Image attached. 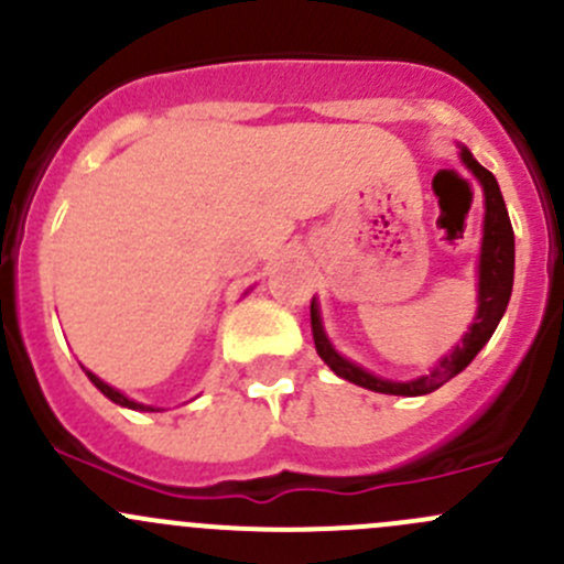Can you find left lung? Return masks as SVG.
Listing matches in <instances>:
<instances>
[{
	"instance_id": "1",
	"label": "left lung",
	"mask_w": 564,
	"mask_h": 564,
	"mask_svg": "<svg viewBox=\"0 0 564 564\" xmlns=\"http://www.w3.org/2000/svg\"><path fill=\"white\" fill-rule=\"evenodd\" d=\"M460 161L477 176L482 185V196H486V220H482V248H480V264H477V316L469 324V333L460 338V344L451 355L442 357L425 377L412 379V382H392V379H382L368 373L366 368L355 366L346 357H340L333 349L329 338L324 335L322 316H318L316 300L311 303V329H314V344L318 357L338 373L340 379L360 388L384 392V395H425V392L440 390L442 384L451 382L458 377L466 366L477 357V351L488 344V338L497 329L499 318L508 311L510 292H513V267H516V240H513V226H510L508 207H505L502 191L497 185V176L471 158L466 147H460Z\"/></svg>"
}]
</instances>
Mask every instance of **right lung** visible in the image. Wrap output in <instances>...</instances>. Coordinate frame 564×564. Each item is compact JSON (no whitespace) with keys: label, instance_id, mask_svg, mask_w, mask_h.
Returning <instances> with one entry per match:
<instances>
[{"label":"right lung","instance_id":"right-lung-1","mask_svg":"<svg viewBox=\"0 0 564 564\" xmlns=\"http://www.w3.org/2000/svg\"><path fill=\"white\" fill-rule=\"evenodd\" d=\"M87 377H89V382L95 384V388H98L100 392H104L106 398H111L113 403H119V406H128V409H141V412H155V409H152V406H144V403H135V401H130L128 395H122V392H119V390H113L111 384H106L104 379H98V377H95L93 371H87Z\"/></svg>","mask_w":564,"mask_h":564}]
</instances>
